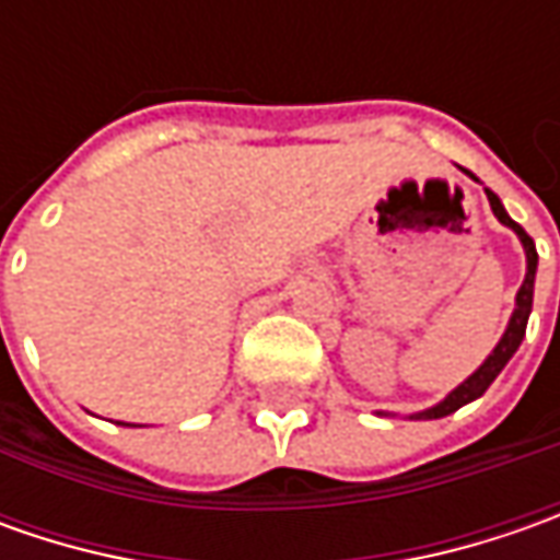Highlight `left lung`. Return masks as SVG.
<instances>
[{
    "instance_id": "1",
    "label": "left lung",
    "mask_w": 560,
    "mask_h": 560,
    "mask_svg": "<svg viewBox=\"0 0 560 560\" xmlns=\"http://www.w3.org/2000/svg\"><path fill=\"white\" fill-rule=\"evenodd\" d=\"M486 196H489V205H492V214L502 221L505 226H511L517 236H521V243L527 248V277H524V287L517 292V308L511 314V324H508L505 336H502V342L492 349V355L486 358L483 364H480V371L477 374H470L464 380L462 386L452 393V396L440 401L436 408H430V411H420V415H411V420H433V418H445V415H452V411H458L462 405L467 401H474V398H480L492 386V380L502 374V368H505L511 355L517 352V346H521V339L527 334V317L529 308H533V280H536V261H539V255H536V246H533V240H529V233L521 224H514L511 218L505 214V208L499 202V196L492 192V189H486Z\"/></svg>"
}]
</instances>
